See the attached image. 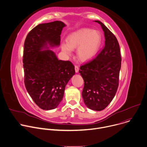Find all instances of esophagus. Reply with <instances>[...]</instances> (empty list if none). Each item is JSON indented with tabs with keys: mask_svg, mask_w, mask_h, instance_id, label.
Returning <instances> with one entry per match:
<instances>
[{
	"mask_svg": "<svg viewBox=\"0 0 147 147\" xmlns=\"http://www.w3.org/2000/svg\"><path fill=\"white\" fill-rule=\"evenodd\" d=\"M75 71H76V73H78L79 67L78 66H75Z\"/></svg>",
	"mask_w": 147,
	"mask_h": 147,
	"instance_id": "obj_1",
	"label": "esophagus"
}]
</instances>
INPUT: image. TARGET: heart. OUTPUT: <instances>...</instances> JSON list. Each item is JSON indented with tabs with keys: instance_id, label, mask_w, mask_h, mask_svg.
Masks as SVG:
<instances>
[{
	"instance_id": "1",
	"label": "heart",
	"mask_w": 147,
	"mask_h": 147,
	"mask_svg": "<svg viewBox=\"0 0 147 147\" xmlns=\"http://www.w3.org/2000/svg\"><path fill=\"white\" fill-rule=\"evenodd\" d=\"M102 42L100 33L96 30L81 28L70 34L66 43L61 44V49L67 56L72 55L73 49H77L78 58L82 61H88L96 55Z\"/></svg>"
}]
</instances>
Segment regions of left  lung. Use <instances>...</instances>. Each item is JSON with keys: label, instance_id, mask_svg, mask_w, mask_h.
Listing matches in <instances>:
<instances>
[{"label": "left lung", "instance_id": "8db88e82", "mask_svg": "<svg viewBox=\"0 0 147 147\" xmlns=\"http://www.w3.org/2000/svg\"><path fill=\"white\" fill-rule=\"evenodd\" d=\"M95 22L104 32L105 47L95 59L80 67L79 73L84 81V102L89 109L100 111L108 107L116 93L121 59L116 36L100 21Z\"/></svg>", "mask_w": 147, "mask_h": 147}]
</instances>
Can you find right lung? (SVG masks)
<instances>
[{"mask_svg":"<svg viewBox=\"0 0 147 147\" xmlns=\"http://www.w3.org/2000/svg\"><path fill=\"white\" fill-rule=\"evenodd\" d=\"M65 27L60 21L40 24L28 34L24 42L25 86L34 102L44 110L57 107L66 86L75 74L74 66L70 61L59 60L55 53L48 49L60 45Z\"/></svg>","mask_w":147,"mask_h":147,"instance_id":"add662e5","label":"right lung"}]
</instances>
